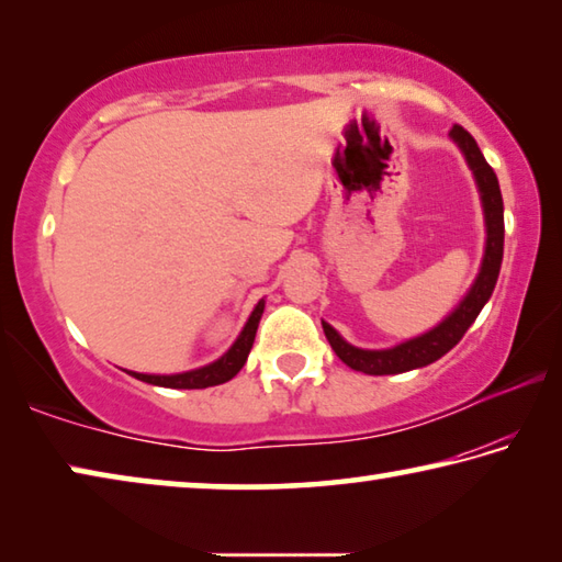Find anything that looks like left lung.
<instances>
[{"label": "left lung", "mask_w": 562, "mask_h": 562, "mask_svg": "<svg viewBox=\"0 0 562 562\" xmlns=\"http://www.w3.org/2000/svg\"><path fill=\"white\" fill-rule=\"evenodd\" d=\"M449 136L459 144L461 154L465 156V164L473 170L475 186H479L481 193V205H483V217H486V252H483L481 272L471 290L465 292L459 307H456L449 317H446L439 327H434L422 337H414L408 341H402L392 349H359L351 347L349 341L339 337V331L322 322V329H325V337L329 339L335 355L345 361L347 367L355 369V372L364 374H398L408 372V369H418L431 364V361L441 359L446 351H451L459 345L461 337L465 335L483 304L491 300L493 288H496L498 272H501V260H503V198L498 188V178L493 173V168L483 158L479 144H475L473 136L463 126H453Z\"/></svg>", "instance_id": "8db88e82"}]
</instances>
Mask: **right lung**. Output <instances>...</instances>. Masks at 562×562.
<instances>
[{"label": "right lung", "instance_id": "right-lung-1", "mask_svg": "<svg viewBox=\"0 0 562 562\" xmlns=\"http://www.w3.org/2000/svg\"><path fill=\"white\" fill-rule=\"evenodd\" d=\"M262 310H265V300L255 304L252 315L245 322L240 337H237L235 345L227 349L221 359L213 361V364H205L201 369H190V372H183V374H138V372H128V374L140 379V382H146V384L168 386V389H205V386L231 382V379L243 369V364L247 361V355H250L255 331H258L260 317H262Z\"/></svg>", "mask_w": 562, "mask_h": 562}]
</instances>
